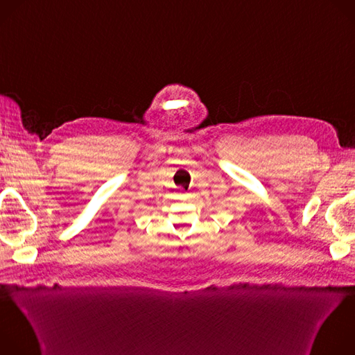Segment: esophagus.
I'll use <instances>...</instances> for the list:
<instances>
[{
	"instance_id": "1",
	"label": "esophagus",
	"mask_w": 355,
	"mask_h": 355,
	"mask_svg": "<svg viewBox=\"0 0 355 355\" xmlns=\"http://www.w3.org/2000/svg\"><path fill=\"white\" fill-rule=\"evenodd\" d=\"M180 198H181V199H184V198H187V195H185V193H182V192H181V193H180Z\"/></svg>"
}]
</instances>
